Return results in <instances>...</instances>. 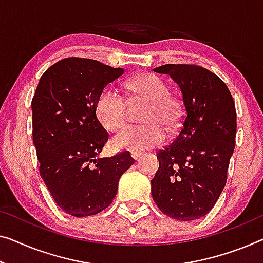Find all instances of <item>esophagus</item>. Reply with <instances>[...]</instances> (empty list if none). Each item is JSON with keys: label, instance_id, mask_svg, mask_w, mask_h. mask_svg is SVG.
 Wrapping results in <instances>:
<instances>
[{"label": "esophagus", "instance_id": "1", "mask_svg": "<svg viewBox=\"0 0 263 263\" xmlns=\"http://www.w3.org/2000/svg\"><path fill=\"white\" fill-rule=\"evenodd\" d=\"M140 155H142V152H139V151H132V152H131L132 158H133V159H136V160L139 158V156H140Z\"/></svg>", "mask_w": 263, "mask_h": 263}]
</instances>
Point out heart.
Wrapping results in <instances>:
<instances>
[{"instance_id":"1","label":"heart","mask_w":263,"mask_h":263,"mask_svg":"<svg viewBox=\"0 0 263 263\" xmlns=\"http://www.w3.org/2000/svg\"><path fill=\"white\" fill-rule=\"evenodd\" d=\"M133 100L146 101L147 106L140 120L145 124L130 125L112 139L117 150H146L163 144L165 130H175L179 123V112L170 98L166 85L158 77L144 74L128 82ZM97 115L108 130L123 127L127 117V100L119 88L108 86L101 92L97 103Z\"/></svg>"}]
</instances>
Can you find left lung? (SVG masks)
I'll return each mask as SVG.
<instances>
[{"instance_id": "obj_1", "label": "left lung", "mask_w": 263, "mask_h": 263, "mask_svg": "<svg viewBox=\"0 0 263 263\" xmlns=\"http://www.w3.org/2000/svg\"><path fill=\"white\" fill-rule=\"evenodd\" d=\"M154 70L177 84L185 116L174 143L157 154L152 198L169 217L193 221L213 209L226 185L236 137L235 104L224 82L199 66L167 64Z\"/></svg>"}]
</instances>
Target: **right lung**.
I'll return each instance as SVG.
<instances>
[{"label": "right lung", "instance_id": "1", "mask_svg": "<svg viewBox=\"0 0 263 263\" xmlns=\"http://www.w3.org/2000/svg\"><path fill=\"white\" fill-rule=\"evenodd\" d=\"M121 74L123 68L91 59H64L44 73L31 100L41 178L59 208L74 217L106 209L135 163L127 151L98 157L108 133L97 118V103Z\"/></svg>", "mask_w": 263, "mask_h": 263}]
</instances>
